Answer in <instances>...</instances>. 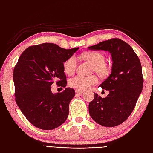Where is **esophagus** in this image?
<instances>
[{
    "label": "esophagus",
    "mask_w": 153,
    "mask_h": 153,
    "mask_svg": "<svg viewBox=\"0 0 153 153\" xmlns=\"http://www.w3.org/2000/svg\"><path fill=\"white\" fill-rule=\"evenodd\" d=\"M75 92H76V93H77V94H82L83 93L82 90H76Z\"/></svg>",
    "instance_id": "obj_1"
}]
</instances>
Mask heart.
Masks as SVG:
<instances>
[{
    "label": "heart",
    "mask_w": 153,
    "mask_h": 153,
    "mask_svg": "<svg viewBox=\"0 0 153 153\" xmlns=\"http://www.w3.org/2000/svg\"><path fill=\"white\" fill-rule=\"evenodd\" d=\"M82 57L94 65L93 71H95L100 76L105 77L110 73V67L105 63V57L102 53L98 51H88L84 53ZM77 64L78 61L75 55H71L63 63L65 73L68 75L73 74L75 72ZM98 82V77L96 75L88 76L76 75L69 80L68 85L72 88L77 90H86L90 86L96 85Z\"/></svg>",
    "instance_id": "heart-1"
}]
</instances>
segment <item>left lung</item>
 <instances>
[{"mask_svg": "<svg viewBox=\"0 0 153 153\" xmlns=\"http://www.w3.org/2000/svg\"><path fill=\"white\" fill-rule=\"evenodd\" d=\"M88 48L108 51L113 61L111 73L99 86L110 93L106 98L94 93V98L88 105L90 116L102 126H119L132 113L142 92L141 62L131 47L119 38L100 42Z\"/></svg>", "mask_w": 153, "mask_h": 153, "instance_id": "8db88e82", "label": "left lung"}]
</instances>
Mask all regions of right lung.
I'll use <instances>...</instances> for the list:
<instances>
[{"label": "right lung", "instance_id": "1", "mask_svg": "<svg viewBox=\"0 0 153 153\" xmlns=\"http://www.w3.org/2000/svg\"><path fill=\"white\" fill-rule=\"evenodd\" d=\"M78 49H65L52 43L32 45L25 49L14 67L16 102L26 119L37 128L53 129L66 121L75 91L66 88L53 94L51 86L55 81L58 86H67L63 63Z\"/></svg>", "mask_w": 153, "mask_h": 153}]
</instances>
